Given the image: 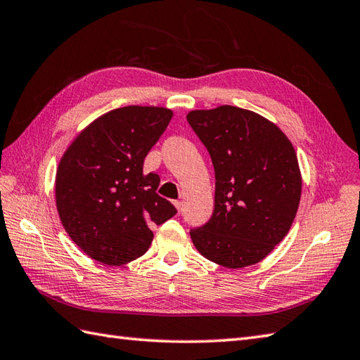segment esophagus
<instances>
[{
    "label": "esophagus",
    "mask_w": 360,
    "mask_h": 360,
    "mask_svg": "<svg viewBox=\"0 0 360 360\" xmlns=\"http://www.w3.org/2000/svg\"><path fill=\"white\" fill-rule=\"evenodd\" d=\"M174 207L178 209V212H182V201H174Z\"/></svg>",
    "instance_id": "obj_1"
}]
</instances>
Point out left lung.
I'll return each mask as SVG.
<instances>
[{
    "label": "left lung",
    "instance_id": "left-lung-1",
    "mask_svg": "<svg viewBox=\"0 0 360 360\" xmlns=\"http://www.w3.org/2000/svg\"><path fill=\"white\" fill-rule=\"evenodd\" d=\"M215 168V209L190 236L202 257L229 269L252 266L288 235L302 195L292 143L259 114L223 105L187 114Z\"/></svg>",
    "mask_w": 360,
    "mask_h": 360
}]
</instances>
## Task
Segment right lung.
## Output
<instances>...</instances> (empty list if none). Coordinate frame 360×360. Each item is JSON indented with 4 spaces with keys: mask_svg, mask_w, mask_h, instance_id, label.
Returning a JSON list of instances; mask_svg holds the SVG:
<instances>
[{
    "mask_svg": "<svg viewBox=\"0 0 360 360\" xmlns=\"http://www.w3.org/2000/svg\"><path fill=\"white\" fill-rule=\"evenodd\" d=\"M173 111L162 106H124L83 129L60 159L56 174L58 217L88 257L108 266L142 257L151 226L176 215L159 196L160 178L143 173V159L162 136Z\"/></svg>",
    "mask_w": 360,
    "mask_h": 360,
    "instance_id": "obj_1",
    "label": "right lung"
}]
</instances>
